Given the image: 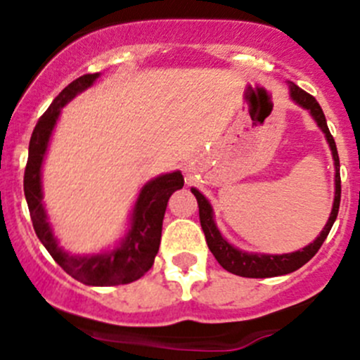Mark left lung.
Instances as JSON below:
<instances>
[{"instance_id":"8db88e82","label":"left lung","mask_w":360,"mask_h":360,"mask_svg":"<svg viewBox=\"0 0 360 360\" xmlns=\"http://www.w3.org/2000/svg\"><path fill=\"white\" fill-rule=\"evenodd\" d=\"M291 99L296 104H300L301 108L308 110L311 115V118L317 122L319 129L324 132L326 141H328L329 148H331L333 160H335V202H333V210L329 214V219L326 223L324 230L321 231L317 238H315L311 244H308L307 248L296 250V252L289 254H257V252H245L230 244L226 238L221 235V231L217 230L216 223H214V212L212 207H210L209 200L197 190V188H191V193L197 197L198 202V214H200V224L202 230L205 233L207 245H209L210 252L214 254V257L217 259V263L228 270L230 274L240 275V277H249V278H268V277H277V275H285L296 271L297 268L303 266L304 263L311 259V257L317 254V250L321 249V245L324 244V240L328 238L329 231H331L333 224H335L338 210H340V198H341V179H340V157H338L336 143L333 139L331 132L328 129V122H326V116L322 108L319 106V103L315 101L314 96L307 94L304 90H301L300 86L291 83Z\"/></svg>"}]
</instances>
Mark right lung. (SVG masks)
I'll list each match as a JSON object with an SVG mask.
<instances>
[{
  "mask_svg": "<svg viewBox=\"0 0 360 360\" xmlns=\"http://www.w3.org/2000/svg\"><path fill=\"white\" fill-rule=\"evenodd\" d=\"M97 78H99V72L83 75L69 83L38 120L32 130L31 141H29V157L24 172V193L32 226L39 242L45 245L50 256L66 274L86 285L130 284L143 277L153 266L155 256L160 248V238H162V223L167 202L174 191L184 186V177L179 170L162 174L148 181L141 188L132 217H130L129 233L120 242L118 248L106 250V252L90 254V256H71L66 252L53 237V231L46 219L45 205H43L41 165L60 110L79 92L92 86Z\"/></svg>",
  "mask_w": 360,
  "mask_h": 360,
  "instance_id": "add662e5",
  "label": "right lung"
}]
</instances>
